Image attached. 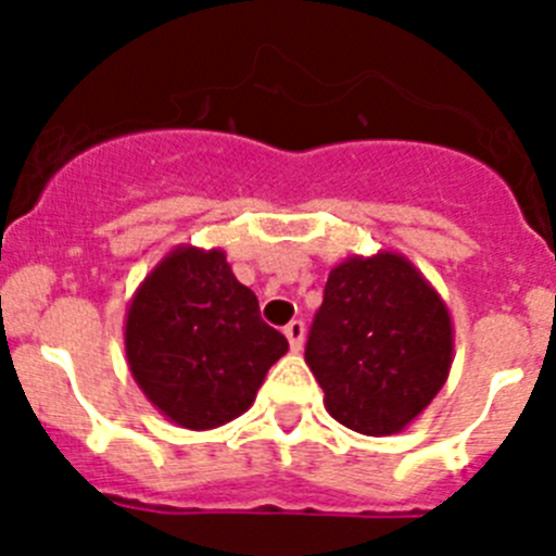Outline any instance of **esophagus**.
Returning <instances> with one entry per match:
<instances>
[{"label": "esophagus", "mask_w": 556, "mask_h": 556, "mask_svg": "<svg viewBox=\"0 0 556 556\" xmlns=\"http://www.w3.org/2000/svg\"><path fill=\"white\" fill-rule=\"evenodd\" d=\"M283 333H287L289 339V348H292V351H301L303 337H306V326H303V320H292L287 328H283Z\"/></svg>", "instance_id": "34e87169"}]
</instances>
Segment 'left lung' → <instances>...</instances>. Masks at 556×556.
<instances>
[{
	"label": "left lung",
	"instance_id": "obj_1",
	"mask_svg": "<svg viewBox=\"0 0 556 556\" xmlns=\"http://www.w3.org/2000/svg\"><path fill=\"white\" fill-rule=\"evenodd\" d=\"M454 331L440 294L404 255L348 258L331 269L314 314L306 365L333 420L395 434L443 390Z\"/></svg>",
	"mask_w": 556,
	"mask_h": 556
}]
</instances>
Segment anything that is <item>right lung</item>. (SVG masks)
<instances>
[{"label": "right lung", "mask_w": 556, "mask_h": 556, "mask_svg": "<svg viewBox=\"0 0 556 556\" xmlns=\"http://www.w3.org/2000/svg\"><path fill=\"white\" fill-rule=\"evenodd\" d=\"M127 365L144 395L184 429H217L253 404L289 351L236 281L223 250L178 248L127 308Z\"/></svg>", "instance_id": "add662e5"}]
</instances>
